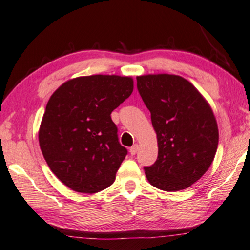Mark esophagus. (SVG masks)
Here are the masks:
<instances>
[{"mask_svg":"<svg viewBox=\"0 0 250 250\" xmlns=\"http://www.w3.org/2000/svg\"><path fill=\"white\" fill-rule=\"evenodd\" d=\"M138 149H139V146H138L137 144L136 145H133L131 148H130V153L132 154V156H134V154H136L137 152H138Z\"/></svg>","mask_w":250,"mask_h":250,"instance_id":"34e87169","label":"esophagus"}]
</instances>
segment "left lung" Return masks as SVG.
I'll return each instance as SVG.
<instances>
[{
    "label": "left lung",
    "mask_w": 250,
    "mask_h": 250,
    "mask_svg": "<svg viewBox=\"0 0 250 250\" xmlns=\"http://www.w3.org/2000/svg\"><path fill=\"white\" fill-rule=\"evenodd\" d=\"M137 88L158 140L156 162L144 168L146 179L165 191L190 187L205 175L217 151L219 133L210 105L179 75H140Z\"/></svg>",
    "instance_id": "8db88e82"
}]
</instances>
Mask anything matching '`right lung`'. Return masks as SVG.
Masks as SVG:
<instances>
[{
	"label": "right lung",
	"mask_w": 250,
	"mask_h": 250,
	"mask_svg": "<svg viewBox=\"0 0 250 250\" xmlns=\"http://www.w3.org/2000/svg\"><path fill=\"white\" fill-rule=\"evenodd\" d=\"M133 91L120 75H89L63 83L47 102L39 130L47 166L66 187L96 193L113 184L126 156L111 112Z\"/></svg>",
	"instance_id": "add662e5"
}]
</instances>
